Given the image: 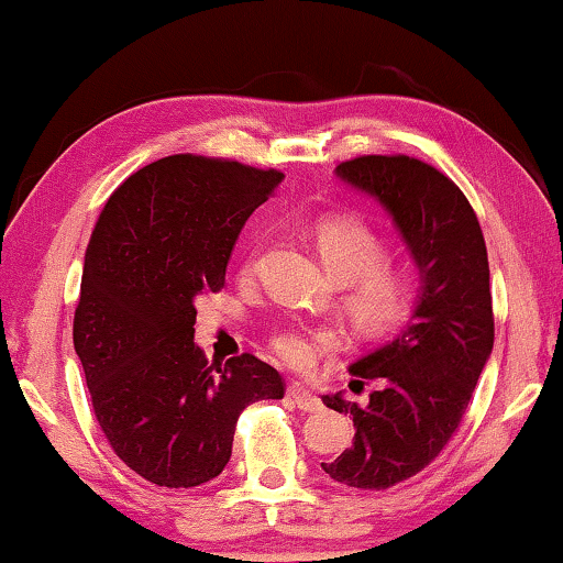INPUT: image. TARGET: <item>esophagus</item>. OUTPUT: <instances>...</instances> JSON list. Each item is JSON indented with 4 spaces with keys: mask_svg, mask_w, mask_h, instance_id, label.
<instances>
[{
    "mask_svg": "<svg viewBox=\"0 0 563 563\" xmlns=\"http://www.w3.org/2000/svg\"><path fill=\"white\" fill-rule=\"evenodd\" d=\"M287 395L291 397V402L297 405L299 410H305V412H317V410H322V400H319V397L309 390L307 385H301V383H289V387H287Z\"/></svg>",
    "mask_w": 563,
    "mask_h": 563,
    "instance_id": "1",
    "label": "esophagus"
}]
</instances>
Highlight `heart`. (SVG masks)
I'll list each match as a JSON object with an SVG mask.
<instances>
[{"mask_svg":"<svg viewBox=\"0 0 563 563\" xmlns=\"http://www.w3.org/2000/svg\"><path fill=\"white\" fill-rule=\"evenodd\" d=\"M314 241L324 264L342 282L340 307L360 334L383 336L410 322L418 307V276L412 266L387 258V241L369 223L352 216L317 221ZM258 241L246 256V269L256 262ZM272 350L287 365L305 367L319 350L330 347L332 334L287 324L272 334Z\"/></svg>","mask_w":563,"mask_h":563,"instance_id":"heart-1","label":"heart"}]
</instances>
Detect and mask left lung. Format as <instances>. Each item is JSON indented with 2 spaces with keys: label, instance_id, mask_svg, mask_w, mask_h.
Listing matches in <instances>:
<instances>
[{
  "label": "left lung",
  "instance_id": "left-lung-1",
  "mask_svg": "<svg viewBox=\"0 0 563 563\" xmlns=\"http://www.w3.org/2000/svg\"><path fill=\"white\" fill-rule=\"evenodd\" d=\"M336 176L390 211L418 262L422 294L408 330L354 362L360 387L379 379L369 402L324 395L350 412L354 443L322 463L336 483L385 490L435 461L468 410L493 350V305L486 239L468 198L443 170L412 155H357Z\"/></svg>",
  "mask_w": 563,
  "mask_h": 563
}]
</instances>
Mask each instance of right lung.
<instances>
[{
	"instance_id": "add662e5",
	"label": "right lung",
	"mask_w": 563,
	"mask_h": 563,
	"mask_svg": "<svg viewBox=\"0 0 563 563\" xmlns=\"http://www.w3.org/2000/svg\"><path fill=\"white\" fill-rule=\"evenodd\" d=\"M282 178L229 158L168 155L125 178L95 223L75 352L110 448L155 486L216 478L246 405L287 390L254 354L223 365L194 344L196 297L223 289L241 227Z\"/></svg>"
}]
</instances>
